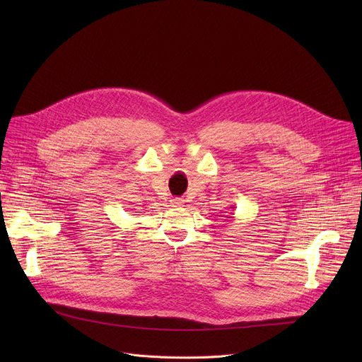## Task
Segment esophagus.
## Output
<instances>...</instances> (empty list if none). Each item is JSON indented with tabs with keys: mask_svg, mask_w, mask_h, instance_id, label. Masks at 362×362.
<instances>
[{
	"mask_svg": "<svg viewBox=\"0 0 362 362\" xmlns=\"http://www.w3.org/2000/svg\"><path fill=\"white\" fill-rule=\"evenodd\" d=\"M170 204H171V206H176V208L185 206V201H183V199H180V198H175V199H171V201H170Z\"/></svg>",
	"mask_w": 362,
	"mask_h": 362,
	"instance_id": "esophagus-1",
	"label": "esophagus"
}]
</instances>
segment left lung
<instances>
[{"instance_id":"8db88e82","label":"left lung","mask_w":362,"mask_h":362,"mask_svg":"<svg viewBox=\"0 0 362 362\" xmlns=\"http://www.w3.org/2000/svg\"><path fill=\"white\" fill-rule=\"evenodd\" d=\"M230 218H233V217H230Z\"/></svg>"}]
</instances>
